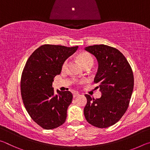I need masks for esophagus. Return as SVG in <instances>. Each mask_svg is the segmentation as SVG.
I'll use <instances>...</instances> for the list:
<instances>
[{
    "label": "esophagus",
    "instance_id": "1",
    "mask_svg": "<svg viewBox=\"0 0 150 150\" xmlns=\"http://www.w3.org/2000/svg\"><path fill=\"white\" fill-rule=\"evenodd\" d=\"M79 95V94L78 93H76V92L73 93V98L77 97V96H78Z\"/></svg>",
    "mask_w": 150,
    "mask_h": 150
}]
</instances>
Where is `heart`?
Instances as JSON below:
<instances>
[{
    "instance_id": "heart-1",
    "label": "heart",
    "mask_w": 150,
    "mask_h": 150,
    "mask_svg": "<svg viewBox=\"0 0 150 150\" xmlns=\"http://www.w3.org/2000/svg\"><path fill=\"white\" fill-rule=\"evenodd\" d=\"M78 59L81 62V65H82L84 67L89 65L92 66L93 65L94 59L92 57V55L88 54V53H87V52L81 53V54L79 55ZM67 60H65L62 64V69H65L66 67H67Z\"/></svg>"
}]
</instances>
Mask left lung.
Wrapping results in <instances>:
<instances>
[{"label": "left lung", "mask_w": 150, "mask_h": 150, "mask_svg": "<svg viewBox=\"0 0 150 150\" xmlns=\"http://www.w3.org/2000/svg\"><path fill=\"white\" fill-rule=\"evenodd\" d=\"M85 50L98 60L94 83L98 85L102 96L95 99L86 94L85 117L91 125L108 128L120 120L128 108L134 88L132 69L124 55L115 47L94 45Z\"/></svg>", "instance_id": "left-lung-1"}]
</instances>
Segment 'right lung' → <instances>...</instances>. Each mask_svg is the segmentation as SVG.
<instances>
[{"instance_id":"obj_1","label":"right lung","mask_w":150,"mask_h":150,"mask_svg":"<svg viewBox=\"0 0 150 150\" xmlns=\"http://www.w3.org/2000/svg\"><path fill=\"white\" fill-rule=\"evenodd\" d=\"M77 49L78 46L42 45L24 66L20 80L22 100L31 118L45 130L56 128L65 122L73 95L58 90L55 95L52 83L62 71L63 63Z\"/></svg>"}]
</instances>
